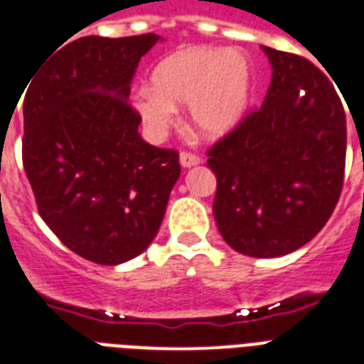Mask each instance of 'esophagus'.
Listing matches in <instances>:
<instances>
[{
  "label": "esophagus",
  "mask_w": 364,
  "mask_h": 364,
  "mask_svg": "<svg viewBox=\"0 0 364 364\" xmlns=\"http://www.w3.org/2000/svg\"><path fill=\"white\" fill-rule=\"evenodd\" d=\"M199 163H201V159L197 156H193V154H188V151H182V154H180V165L184 168L196 167Z\"/></svg>",
  "instance_id": "esophagus-1"
}]
</instances>
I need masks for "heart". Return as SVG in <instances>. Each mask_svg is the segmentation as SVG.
Returning <instances> with one entry per match:
<instances>
[{
	"label": "heart",
	"mask_w": 364,
	"mask_h": 364,
	"mask_svg": "<svg viewBox=\"0 0 364 364\" xmlns=\"http://www.w3.org/2000/svg\"><path fill=\"white\" fill-rule=\"evenodd\" d=\"M151 85L138 87L132 108L151 138H163L176 123V108L188 106V125L197 136L220 140L247 115L252 98V68L239 50L191 47L163 58Z\"/></svg>",
	"instance_id": "obj_1"
}]
</instances>
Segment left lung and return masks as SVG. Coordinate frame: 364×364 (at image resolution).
Here are the masks:
<instances>
[{
	"mask_svg": "<svg viewBox=\"0 0 364 364\" xmlns=\"http://www.w3.org/2000/svg\"><path fill=\"white\" fill-rule=\"evenodd\" d=\"M272 83L260 109L208 150L213 213L233 250L294 252L331 218L342 191L346 114L334 87L302 56L262 45Z\"/></svg>",
	"mask_w": 364,
	"mask_h": 364,
	"instance_id": "obj_1",
	"label": "left lung"
}]
</instances>
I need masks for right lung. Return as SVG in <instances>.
<instances>
[{
    "label": "right lung",
    "instance_id": "add662e5",
    "mask_svg": "<svg viewBox=\"0 0 364 364\" xmlns=\"http://www.w3.org/2000/svg\"><path fill=\"white\" fill-rule=\"evenodd\" d=\"M159 41L80 38L24 85L22 163L39 214L95 264L117 266L150 247L180 176L178 154L144 142L127 102L138 62Z\"/></svg>",
    "mask_w": 364,
    "mask_h": 364
}]
</instances>
